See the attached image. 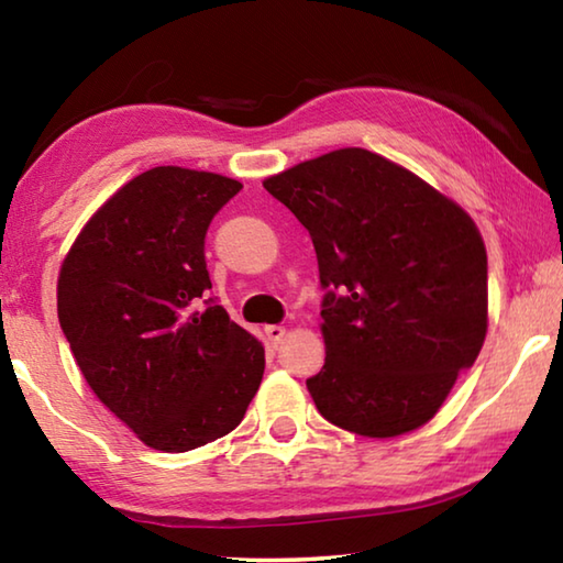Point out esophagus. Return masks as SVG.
Instances as JSON below:
<instances>
[{
  "label": "esophagus",
  "instance_id": "obj_1",
  "mask_svg": "<svg viewBox=\"0 0 563 563\" xmlns=\"http://www.w3.org/2000/svg\"><path fill=\"white\" fill-rule=\"evenodd\" d=\"M285 338V328L280 325H268L265 328V340H268L271 347H278Z\"/></svg>",
  "mask_w": 563,
  "mask_h": 563
}]
</instances>
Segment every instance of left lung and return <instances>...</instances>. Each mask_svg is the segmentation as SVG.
<instances>
[{
	"label": "left lung",
	"instance_id": "1",
	"mask_svg": "<svg viewBox=\"0 0 563 563\" xmlns=\"http://www.w3.org/2000/svg\"><path fill=\"white\" fill-rule=\"evenodd\" d=\"M316 245L325 365L318 412L362 437L437 415L487 335V251L470 216L365 148L330 151L263 180Z\"/></svg>",
	"mask_w": 563,
	"mask_h": 563
}]
</instances>
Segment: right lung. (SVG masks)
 Listing matches in <instances>:
<instances>
[{
    "label": "right lung",
    "instance_id": "right-lung-1",
    "mask_svg": "<svg viewBox=\"0 0 563 563\" xmlns=\"http://www.w3.org/2000/svg\"><path fill=\"white\" fill-rule=\"evenodd\" d=\"M243 186L156 166L103 203L66 253L56 308L76 365L139 440L188 452L241 424L265 350L203 300L206 231Z\"/></svg>",
    "mask_w": 563,
    "mask_h": 563
}]
</instances>
